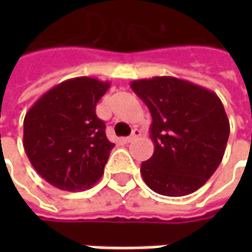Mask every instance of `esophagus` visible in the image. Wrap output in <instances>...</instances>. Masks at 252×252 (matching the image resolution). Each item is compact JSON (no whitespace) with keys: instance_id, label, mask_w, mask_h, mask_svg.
I'll return each instance as SVG.
<instances>
[{"instance_id":"esophagus-1","label":"esophagus","mask_w":252,"mask_h":252,"mask_svg":"<svg viewBox=\"0 0 252 252\" xmlns=\"http://www.w3.org/2000/svg\"><path fill=\"white\" fill-rule=\"evenodd\" d=\"M140 134H141V131L139 130V129H133V131H131L130 136H129V137H126V139H125V141H126V143H130V141L136 140V139H137V137H139Z\"/></svg>"}]
</instances>
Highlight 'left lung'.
I'll use <instances>...</instances> for the list:
<instances>
[{
  "label": "left lung",
  "instance_id": "8db88e82",
  "mask_svg": "<svg viewBox=\"0 0 252 252\" xmlns=\"http://www.w3.org/2000/svg\"><path fill=\"white\" fill-rule=\"evenodd\" d=\"M151 113L154 153L141 162L147 187L165 196H185L206 184L223 160L230 123L215 92L175 77L130 84Z\"/></svg>",
  "mask_w": 252,
  "mask_h": 252
}]
</instances>
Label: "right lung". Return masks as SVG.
<instances>
[{"label": "right lung", "mask_w": 252, "mask_h": 252, "mask_svg": "<svg viewBox=\"0 0 252 252\" xmlns=\"http://www.w3.org/2000/svg\"><path fill=\"white\" fill-rule=\"evenodd\" d=\"M111 83L63 81L42 95L24 121V149L37 174L56 188L80 192L101 179L113 143L95 108Z\"/></svg>", "instance_id": "obj_1"}]
</instances>
